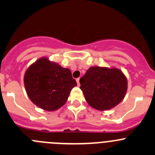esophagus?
Segmentation results:
<instances>
[{
    "label": "esophagus",
    "mask_w": 155,
    "mask_h": 155,
    "mask_svg": "<svg viewBox=\"0 0 155 155\" xmlns=\"http://www.w3.org/2000/svg\"><path fill=\"white\" fill-rule=\"evenodd\" d=\"M76 82H77V84H78V85H80V83H79V78H77V79H76Z\"/></svg>",
    "instance_id": "obj_1"
}]
</instances>
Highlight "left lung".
Listing matches in <instances>:
<instances>
[{
	"label": "left lung",
	"mask_w": 155,
	"mask_h": 155,
	"mask_svg": "<svg viewBox=\"0 0 155 155\" xmlns=\"http://www.w3.org/2000/svg\"><path fill=\"white\" fill-rule=\"evenodd\" d=\"M87 103L100 111L118 105L126 94L127 80L117 68L91 67L79 79Z\"/></svg>",
	"instance_id": "obj_1"
}]
</instances>
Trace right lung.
<instances>
[{"instance_id":"right-lung-1","label":"right lung","mask_w":155,"mask_h":155,"mask_svg":"<svg viewBox=\"0 0 155 155\" xmlns=\"http://www.w3.org/2000/svg\"><path fill=\"white\" fill-rule=\"evenodd\" d=\"M28 96L35 105L46 111L58 109L68 101L73 87L77 85L68 68L41 58L25 73Z\"/></svg>"}]
</instances>
